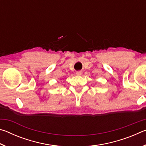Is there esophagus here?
Instances as JSON below:
<instances>
[{"label": "esophagus", "mask_w": 146, "mask_h": 146, "mask_svg": "<svg viewBox=\"0 0 146 146\" xmlns=\"http://www.w3.org/2000/svg\"><path fill=\"white\" fill-rule=\"evenodd\" d=\"M82 71H77V72L76 73V75L77 76H80L81 75H82Z\"/></svg>", "instance_id": "obj_1"}]
</instances>
